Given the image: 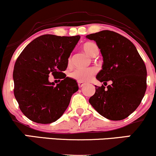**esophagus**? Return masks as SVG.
Masks as SVG:
<instances>
[{"label": "esophagus", "instance_id": "1", "mask_svg": "<svg viewBox=\"0 0 156 156\" xmlns=\"http://www.w3.org/2000/svg\"><path fill=\"white\" fill-rule=\"evenodd\" d=\"M78 87H79V88H81V87H83L84 86V83L83 82H78Z\"/></svg>", "mask_w": 156, "mask_h": 156}]
</instances>
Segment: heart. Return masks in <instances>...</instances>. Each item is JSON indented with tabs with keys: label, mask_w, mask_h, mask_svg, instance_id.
<instances>
[{
	"label": "heart",
	"mask_w": 156,
	"mask_h": 156,
	"mask_svg": "<svg viewBox=\"0 0 156 156\" xmlns=\"http://www.w3.org/2000/svg\"><path fill=\"white\" fill-rule=\"evenodd\" d=\"M83 51L86 53L92 56L97 51H98V45L92 42H86L83 46ZM71 63V58L68 59V64ZM97 70L94 68H88V69H77L69 73V77L71 78L76 80L78 82L86 83L91 80L96 75Z\"/></svg>",
	"instance_id": "b5f03b06"
}]
</instances>
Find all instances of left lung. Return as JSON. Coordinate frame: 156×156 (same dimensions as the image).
<instances>
[{
  "instance_id": "obj_1",
  "label": "left lung",
  "mask_w": 156,
  "mask_h": 156,
  "mask_svg": "<svg viewBox=\"0 0 156 156\" xmlns=\"http://www.w3.org/2000/svg\"><path fill=\"white\" fill-rule=\"evenodd\" d=\"M103 58V69L97 79L107 87H96L89 103L101 115L111 120H122L138 108L147 89V69L134 44L126 37L112 31L91 34Z\"/></svg>"
}]
</instances>
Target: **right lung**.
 Returning <instances> with one entry per match:
<instances>
[{
    "instance_id": "1",
    "label": "right lung",
    "mask_w": 156,
    "mask_h": 156,
    "mask_svg": "<svg viewBox=\"0 0 156 156\" xmlns=\"http://www.w3.org/2000/svg\"><path fill=\"white\" fill-rule=\"evenodd\" d=\"M80 36L45 34L30 42L14 67V94L23 114L30 120L48 124L59 119L78 90L76 80L66 77L68 58ZM62 79L59 84L48 80L49 75Z\"/></svg>"
}]
</instances>
